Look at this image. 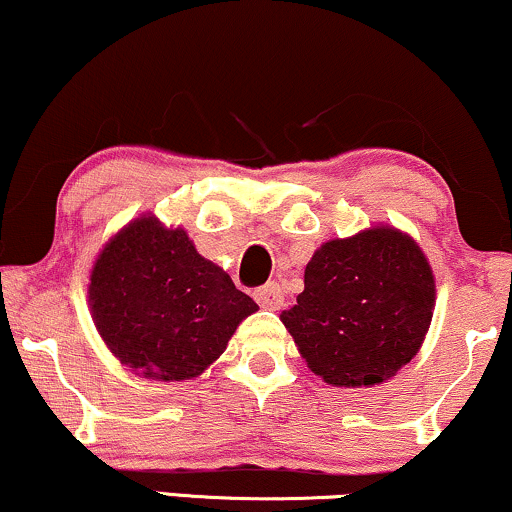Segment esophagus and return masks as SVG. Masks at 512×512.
<instances>
[{"mask_svg":"<svg viewBox=\"0 0 512 512\" xmlns=\"http://www.w3.org/2000/svg\"><path fill=\"white\" fill-rule=\"evenodd\" d=\"M255 300L260 307L264 309H278L283 304V293H281V286L278 283H267V286L257 288L255 290Z\"/></svg>","mask_w":512,"mask_h":512,"instance_id":"34e87169","label":"esophagus"}]
</instances>
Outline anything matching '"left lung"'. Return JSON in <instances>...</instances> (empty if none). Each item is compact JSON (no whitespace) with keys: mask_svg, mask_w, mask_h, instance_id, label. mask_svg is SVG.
Masks as SVG:
<instances>
[{"mask_svg":"<svg viewBox=\"0 0 512 512\" xmlns=\"http://www.w3.org/2000/svg\"><path fill=\"white\" fill-rule=\"evenodd\" d=\"M432 309L435 276L420 245L394 226H371L314 252L281 321L328 385L371 387L416 357Z\"/></svg>","mask_w":512,"mask_h":512,"instance_id":"obj_1","label":"left lung"}]
</instances>
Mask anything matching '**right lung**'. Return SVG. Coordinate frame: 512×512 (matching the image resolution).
<instances>
[{"label":"right lung","mask_w":512,"mask_h":512,"mask_svg":"<svg viewBox=\"0 0 512 512\" xmlns=\"http://www.w3.org/2000/svg\"><path fill=\"white\" fill-rule=\"evenodd\" d=\"M89 309L106 347L151 380H191L222 357L252 297L198 255L181 226L144 215L103 245L89 276Z\"/></svg>","instance_id":"add662e5"}]
</instances>
